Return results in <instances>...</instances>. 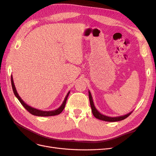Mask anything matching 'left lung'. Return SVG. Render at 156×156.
<instances>
[{
    "label": "left lung",
    "instance_id": "left-lung-1",
    "mask_svg": "<svg viewBox=\"0 0 156 156\" xmlns=\"http://www.w3.org/2000/svg\"><path fill=\"white\" fill-rule=\"evenodd\" d=\"M88 96H89V100H90V103L92 114L94 116H95V118H96V119H98L99 120H101L103 121H106V122H118V121H120V120H122L126 119L127 117H128L131 114L132 111L129 113H127V114H126V115L119 116H116V117H110L108 116L103 115L101 114V113L99 112L97 110V108L95 107V106H94L93 99H92L91 93H90V90H88Z\"/></svg>",
    "mask_w": 156,
    "mask_h": 156
}]
</instances>
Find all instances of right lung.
Masks as SVG:
<instances>
[{"instance_id": "1", "label": "right lung", "mask_w": 156, "mask_h": 156, "mask_svg": "<svg viewBox=\"0 0 156 156\" xmlns=\"http://www.w3.org/2000/svg\"><path fill=\"white\" fill-rule=\"evenodd\" d=\"M11 82H12V89H13V91L14 94H15V96H16V98L18 99L19 101H20V103L22 104V105L26 109L29 111L30 113H31L32 115H34V116H55V115H59L60 113L62 112V111L64 110V108L65 107L66 105V103L67 101V99L68 97L69 96V94L70 92H68V93L67 94L66 96L65 97L64 100L62 103V105H61L56 110H53V111H41V110H39V109H37V108H33L29 105H28L26 103H25V101H23L22 99L21 98V97L19 96V94L16 90V88L15 87V84H14L13 83V77L12 75L11 76Z\"/></svg>"}]
</instances>
